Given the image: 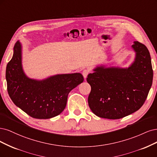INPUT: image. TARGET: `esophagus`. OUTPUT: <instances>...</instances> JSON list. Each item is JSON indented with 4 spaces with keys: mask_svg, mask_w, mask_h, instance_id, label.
<instances>
[{
    "mask_svg": "<svg viewBox=\"0 0 157 157\" xmlns=\"http://www.w3.org/2000/svg\"><path fill=\"white\" fill-rule=\"evenodd\" d=\"M89 72H90V71H89V70L88 69H85V70H83L82 74H83V76L84 77L85 79L87 78V75H88V74H89Z\"/></svg>",
    "mask_w": 157,
    "mask_h": 157,
    "instance_id": "obj_1",
    "label": "esophagus"
}]
</instances>
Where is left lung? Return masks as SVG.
<instances>
[{
  "label": "left lung",
  "mask_w": 157,
  "mask_h": 157,
  "mask_svg": "<svg viewBox=\"0 0 157 157\" xmlns=\"http://www.w3.org/2000/svg\"><path fill=\"white\" fill-rule=\"evenodd\" d=\"M135 61L128 68L97 67L87 75L91 87L90 109L98 117L118 119L138 111L144 104L153 83V70L148 49L134 42Z\"/></svg>",
  "instance_id": "1"
}]
</instances>
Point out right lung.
I'll use <instances>...</instances> for the list:
<instances>
[{"mask_svg": "<svg viewBox=\"0 0 157 157\" xmlns=\"http://www.w3.org/2000/svg\"><path fill=\"white\" fill-rule=\"evenodd\" d=\"M7 90L17 107L35 119H50L64 109L68 93L82 83L79 73L60 74L42 81L28 78L21 67V46L14 45L13 55L6 70Z\"/></svg>", "mask_w": 157, "mask_h": 157, "instance_id": "add662e5", "label": "right lung"}]
</instances>
